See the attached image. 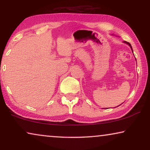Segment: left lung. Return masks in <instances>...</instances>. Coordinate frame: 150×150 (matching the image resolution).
Segmentation results:
<instances>
[{
	"label": "left lung",
	"mask_w": 150,
	"mask_h": 150,
	"mask_svg": "<svg viewBox=\"0 0 150 150\" xmlns=\"http://www.w3.org/2000/svg\"><path fill=\"white\" fill-rule=\"evenodd\" d=\"M126 44H128L129 45V46H130V48H131V49H132V46H131V45L130 44H129V43H128V42H126ZM132 52H133V51H132Z\"/></svg>",
	"instance_id": "obj_1"
}]
</instances>
